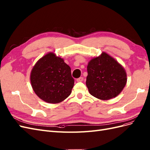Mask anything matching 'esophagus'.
<instances>
[{"label":"esophagus","instance_id":"1","mask_svg":"<svg viewBox=\"0 0 150 150\" xmlns=\"http://www.w3.org/2000/svg\"><path fill=\"white\" fill-rule=\"evenodd\" d=\"M83 80V77H80V78L76 79V82H82Z\"/></svg>","mask_w":150,"mask_h":150}]
</instances>
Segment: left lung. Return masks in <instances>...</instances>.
I'll return each instance as SVG.
<instances>
[{
  "label": "left lung",
  "mask_w": 150,
  "mask_h": 150,
  "mask_svg": "<svg viewBox=\"0 0 150 150\" xmlns=\"http://www.w3.org/2000/svg\"><path fill=\"white\" fill-rule=\"evenodd\" d=\"M87 72L86 85L88 92L100 100H107L117 96L126 84L125 68L105 52L88 62Z\"/></svg>",
  "instance_id": "8db88e82"
}]
</instances>
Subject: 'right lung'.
I'll return each instance as SVG.
<instances>
[{
  "label": "right lung",
  "instance_id": "add662e5",
  "mask_svg": "<svg viewBox=\"0 0 150 150\" xmlns=\"http://www.w3.org/2000/svg\"><path fill=\"white\" fill-rule=\"evenodd\" d=\"M31 86L41 99L58 104L70 95L74 85L71 68L54 53L45 54L33 67L30 75Z\"/></svg>",
  "mask_w": 150,
  "mask_h": 150
}]
</instances>
